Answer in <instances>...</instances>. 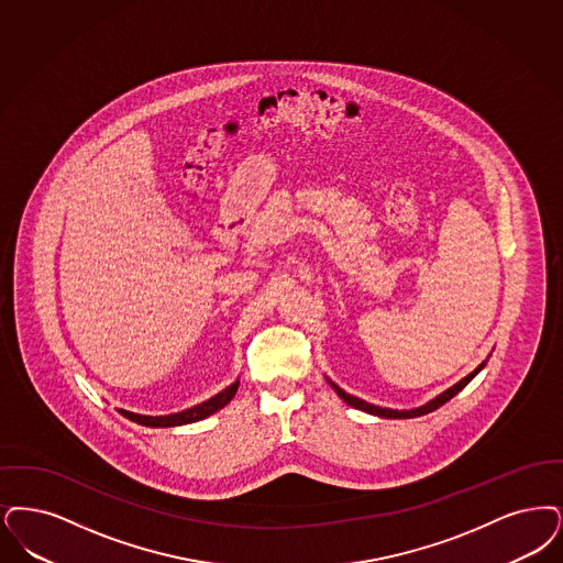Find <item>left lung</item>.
I'll use <instances>...</instances> for the list:
<instances>
[{
	"label": "left lung",
	"instance_id": "1",
	"mask_svg": "<svg viewBox=\"0 0 563 563\" xmlns=\"http://www.w3.org/2000/svg\"><path fill=\"white\" fill-rule=\"evenodd\" d=\"M486 366V362H482L473 373H470L465 379H461V382L456 383V385H452L450 389H446L444 394H440L438 398H433L431 402H428L426 406H419V408H412V410H391V408H382V406L368 405V402H364L361 398H354V396H350V394H345L341 387H338L335 383H331L333 385V389L338 391L339 398L343 400V402H347L350 406H354V408H358V410H364V412H371V415H377V417H385V419H412V417H421V415H428L431 410H435V408H440L442 405H446L450 398H454L467 383L472 382L473 377L482 371Z\"/></svg>",
	"mask_w": 563,
	"mask_h": 563
}]
</instances>
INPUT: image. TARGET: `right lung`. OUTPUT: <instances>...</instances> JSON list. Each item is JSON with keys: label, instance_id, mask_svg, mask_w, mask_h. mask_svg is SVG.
Wrapping results in <instances>:
<instances>
[{"label": "right lung", "instance_id": "add662e5", "mask_svg": "<svg viewBox=\"0 0 563 563\" xmlns=\"http://www.w3.org/2000/svg\"><path fill=\"white\" fill-rule=\"evenodd\" d=\"M236 389H239V382L232 383L230 387H225L224 391H220L218 396H213V398L205 400L201 405L192 406V408H186V410L176 412V415H165V417H146V415H135V412L121 410V408H119V412H121L123 417H128L130 421H135V423L146 426V428H176V426H186V423L201 421L205 417L213 415L216 410L224 408V406L234 398Z\"/></svg>", "mask_w": 563, "mask_h": 563}]
</instances>
